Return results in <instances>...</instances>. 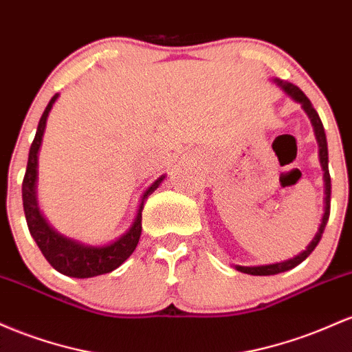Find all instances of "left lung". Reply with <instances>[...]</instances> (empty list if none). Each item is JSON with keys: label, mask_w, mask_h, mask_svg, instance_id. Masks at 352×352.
Here are the masks:
<instances>
[{"label": "left lung", "mask_w": 352, "mask_h": 352, "mask_svg": "<svg viewBox=\"0 0 352 352\" xmlns=\"http://www.w3.org/2000/svg\"><path fill=\"white\" fill-rule=\"evenodd\" d=\"M274 82L284 91V93L287 94V96L291 98V100H294L296 102H299V104H301L304 113L307 114V118L311 120V124H313L316 141H318V146H319V163H321L322 171H324V176H322L324 177V214H322L321 224H319L318 232L314 234V238L311 239L309 244H307L306 250L299 252V254H296L294 258H289V259H286V261L274 263V264H263V266H234L238 271L246 272V274H251V276L279 274V272L289 271V270H293V267L298 266V264H301L304 259H306L307 256H309L311 252L316 250L318 243L321 241V236H322V232H324L327 219H329V209H331L329 157H327V141H326L324 128H322V123H321V118H319V114L316 113V109L313 108V104H311V101L307 100L306 94H304L302 91L298 88V86H294L293 82L278 80V78H274Z\"/></svg>", "instance_id": "8db88e82"}]
</instances>
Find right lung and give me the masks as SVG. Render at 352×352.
<instances>
[{
  "label": "right lung",
  "mask_w": 352,
  "mask_h": 352,
  "mask_svg": "<svg viewBox=\"0 0 352 352\" xmlns=\"http://www.w3.org/2000/svg\"><path fill=\"white\" fill-rule=\"evenodd\" d=\"M59 94L56 93L51 98L45 113L41 114V120L38 123L36 136H34L33 144L30 148V156H28L26 175L23 179V208H25V216L28 228H30L31 236L36 241L38 248L41 250L43 256L46 258L51 266L61 274L69 276V278H94V276L106 274L120 267L133 251L136 250L138 243L141 238V212H143L144 201L149 195L160 188L166 175L160 176L155 183H151L143 192L138 206L136 216H134L131 226L128 231L123 232L120 238H116L111 243L101 244V246H91L81 241L66 238L65 234L58 232L43 216L38 203V160L39 149L43 144V136H45L46 121H48L50 111L53 109V104L56 102Z\"/></svg>",
  "instance_id": "1"
}]
</instances>
